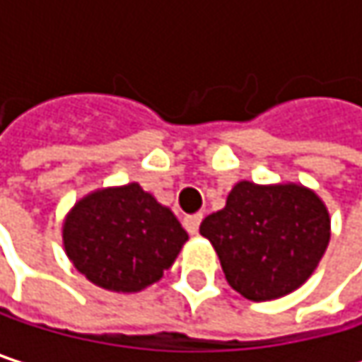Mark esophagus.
Listing matches in <instances>:
<instances>
[{
    "mask_svg": "<svg viewBox=\"0 0 362 362\" xmlns=\"http://www.w3.org/2000/svg\"><path fill=\"white\" fill-rule=\"evenodd\" d=\"M203 216L201 214H192V216H186L184 218V228L190 233V235H197L199 233V224H201Z\"/></svg>",
    "mask_w": 362,
    "mask_h": 362,
    "instance_id": "1",
    "label": "esophagus"
}]
</instances>
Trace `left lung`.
<instances>
[{
  "label": "left lung",
  "mask_w": 362,
  "mask_h": 362,
  "mask_svg": "<svg viewBox=\"0 0 362 362\" xmlns=\"http://www.w3.org/2000/svg\"><path fill=\"white\" fill-rule=\"evenodd\" d=\"M199 233L214 245L228 285L252 302H266L291 293L315 272L331 220L319 194L302 184L243 180Z\"/></svg>",
  "instance_id": "1"
}]
</instances>
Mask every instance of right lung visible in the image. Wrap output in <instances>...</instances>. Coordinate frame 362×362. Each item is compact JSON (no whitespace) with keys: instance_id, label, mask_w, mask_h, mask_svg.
Listing matches in <instances>:
<instances>
[{"instance_id":"right-lung-1","label":"right lung","mask_w":362,"mask_h":362,"mask_svg":"<svg viewBox=\"0 0 362 362\" xmlns=\"http://www.w3.org/2000/svg\"><path fill=\"white\" fill-rule=\"evenodd\" d=\"M62 241L69 259L88 281L109 291L134 293L163 276L188 235L170 207L132 182L77 201L64 220Z\"/></svg>"}]
</instances>
